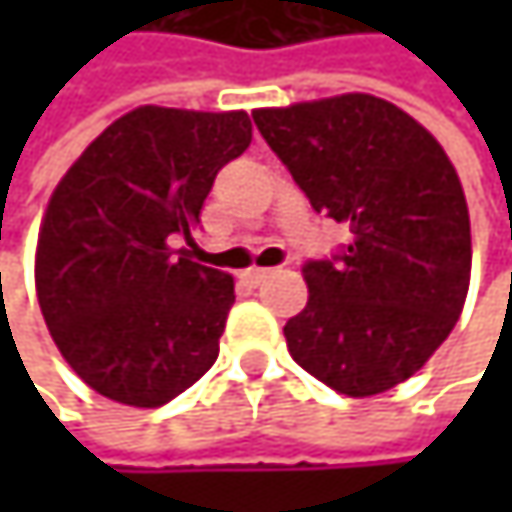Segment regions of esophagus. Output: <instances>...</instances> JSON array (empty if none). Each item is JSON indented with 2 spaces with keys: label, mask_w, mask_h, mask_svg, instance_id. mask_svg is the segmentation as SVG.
<instances>
[{
  "label": "esophagus",
  "mask_w": 512,
  "mask_h": 512,
  "mask_svg": "<svg viewBox=\"0 0 512 512\" xmlns=\"http://www.w3.org/2000/svg\"><path fill=\"white\" fill-rule=\"evenodd\" d=\"M269 275H272V269H260V266H255V269H249V272H246V281L260 284V281H266Z\"/></svg>",
  "instance_id": "34e87169"
}]
</instances>
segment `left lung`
I'll list each match as a JSON object with an SVG mask.
<instances>
[{"instance_id": "1", "label": "left lung", "mask_w": 512, "mask_h": 512, "mask_svg": "<svg viewBox=\"0 0 512 512\" xmlns=\"http://www.w3.org/2000/svg\"><path fill=\"white\" fill-rule=\"evenodd\" d=\"M311 207L353 234L308 260V305L284 326L299 367L329 388L370 397L409 379L460 320L471 225L442 145L403 109L341 94L252 112Z\"/></svg>"}]
</instances>
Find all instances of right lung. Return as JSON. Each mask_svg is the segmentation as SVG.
Wrapping results in <instances>:
<instances>
[{
	"label": "right lung",
	"instance_id": "add662e5",
	"mask_svg": "<svg viewBox=\"0 0 512 512\" xmlns=\"http://www.w3.org/2000/svg\"><path fill=\"white\" fill-rule=\"evenodd\" d=\"M252 145L246 112L142 106L55 186L35 287L55 347L97 394L154 409L219 356L234 278L189 260L222 165Z\"/></svg>",
	"mask_w": 512,
	"mask_h": 512
}]
</instances>
